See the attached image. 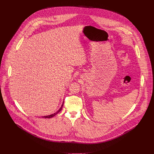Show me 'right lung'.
<instances>
[{
	"mask_svg": "<svg viewBox=\"0 0 154 154\" xmlns=\"http://www.w3.org/2000/svg\"><path fill=\"white\" fill-rule=\"evenodd\" d=\"M63 104H62L61 106L60 107V108L58 109V110L56 113H54V114H52V115H49V116H42V118H51L54 117V116H55L57 114H58V113L61 110V109H62V108H63Z\"/></svg>",
	"mask_w": 154,
	"mask_h": 154,
	"instance_id": "obj_1",
	"label": "right lung"
}]
</instances>
